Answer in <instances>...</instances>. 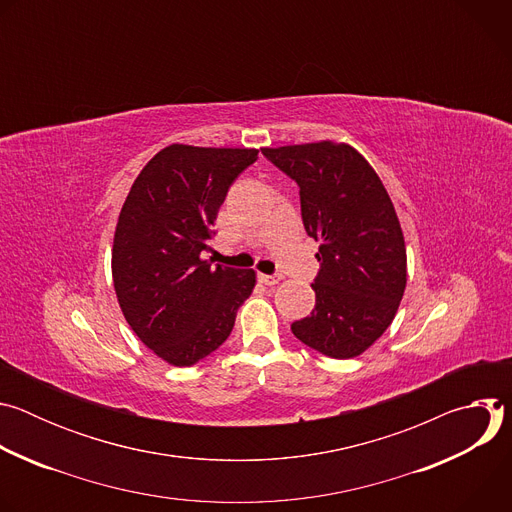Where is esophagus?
Returning a JSON list of instances; mask_svg holds the SVG:
<instances>
[{"instance_id": "obj_1", "label": "esophagus", "mask_w": 512, "mask_h": 512, "mask_svg": "<svg viewBox=\"0 0 512 512\" xmlns=\"http://www.w3.org/2000/svg\"><path fill=\"white\" fill-rule=\"evenodd\" d=\"M259 281L265 283V285H277L281 281V275H265V273H261Z\"/></svg>"}]
</instances>
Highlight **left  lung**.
Here are the masks:
<instances>
[{"instance_id":"1","label":"left lung","mask_w":512,"mask_h":512,"mask_svg":"<svg viewBox=\"0 0 512 512\" xmlns=\"http://www.w3.org/2000/svg\"><path fill=\"white\" fill-rule=\"evenodd\" d=\"M300 186L306 233L320 243L316 308L291 332L330 358H354L391 326L407 285L395 206L373 166L332 139L263 148Z\"/></svg>"}]
</instances>
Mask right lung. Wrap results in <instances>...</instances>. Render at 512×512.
<instances>
[{
  "instance_id": "add662e5",
  "label": "right lung",
  "mask_w": 512,
  "mask_h": 512,
  "mask_svg": "<svg viewBox=\"0 0 512 512\" xmlns=\"http://www.w3.org/2000/svg\"><path fill=\"white\" fill-rule=\"evenodd\" d=\"M257 152L172 143L143 166L121 206L111 249L117 302L135 336L172 367L221 346L255 287V269L212 265L202 253Z\"/></svg>"
}]
</instances>
